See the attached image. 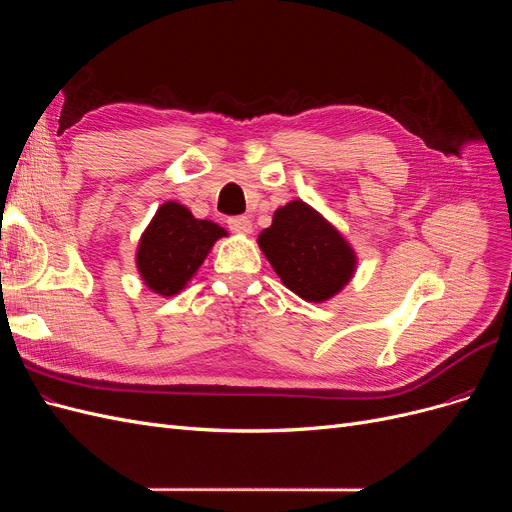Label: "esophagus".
I'll list each match as a JSON object with an SVG mask.
<instances>
[{
	"label": "esophagus",
	"instance_id": "obj_1",
	"mask_svg": "<svg viewBox=\"0 0 512 512\" xmlns=\"http://www.w3.org/2000/svg\"><path fill=\"white\" fill-rule=\"evenodd\" d=\"M228 228L232 232H237V235H250V232L254 230L252 220L245 218V215H237V218H230L228 220Z\"/></svg>",
	"mask_w": 512,
	"mask_h": 512
}]
</instances>
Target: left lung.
<instances>
[{
    "label": "left lung",
    "instance_id": "8db88e82",
    "mask_svg": "<svg viewBox=\"0 0 512 512\" xmlns=\"http://www.w3.org/2000/svg\"><path fill=\"white\" fill-rule=\"evenodd\" d=\"M258 245L284 286L309 303L335 297L356 269L350 243L303 200L277 209Z\"/></svg>",
    "mask_w": 512,
    "mask_h": 512
}]
</instances>
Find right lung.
Returning <instances> with one entry per match:
<instances>
[{"label": "right lung", "mask_w": 512, "mask_h": 512, "mask_svg": "<svg viewBox=\"0 0 512 512\" xmlns=\"http://www.w3.org/2000/svg\"><path fill=\"white\" fill-rule=\"evenodd\" d=\"M226 230L209 220H196L179 203H164L143 232L136 267L143 282L162 297H173L192 280L213 243Z\"/></svg>", "instance_id": "obj_1"}]
</instances>
